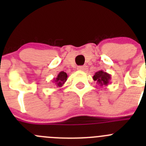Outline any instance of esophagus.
<instances>
[{"label": "esophagus", "instance_id": "obj_1", "mask_svg": "<svg viewBox=\"0 0 146 146\" xmlns=\"http://www.w3.org/2000/svg\"><path fill=\"white\" fill-rule=\"evenodd\" d=\"M88 69V67L86 66H80L78 67V70H81V71H85Z\"/></svg>", "mask_w": 146, "mask_h": 146}]
</instances>
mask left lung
<instances>
[{
    "instance_id": "obj_1",
    "label": "left lung",
    "mask_w": 146,
    "mask_h": 146,
    "mask_svg": "<svg viewBox=\"0 0 146 146\" xmlns=\"http://www.w3.org/2000/svg\"><path fill=\"white\" fill-rule=\"evenodd\" d=\"M92 78L100 86H107L111 80V75L103 70H99L95 73Z\"/></svg>"
}]
</instances>
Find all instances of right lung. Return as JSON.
Returning <instances> with one entry per match:
<instances>
[{"label":"right lung","mask_w":146,"mask_h":146,"mask_svg":"<svg viewBox=\"0 0 146 146\" xmlns=\"http://www.w3.org/2000/svg\"><path fill=\"white\" fill-rule=\"evenodd\" d=\"M68 76L66 74V73H65L64 71L60 72L58 74L57 77L56 78L53 79V82H54L56 87H62L63 85L65 83V82L67 80Z\"/></svg>","instance_id":"1"}]
</instances>
